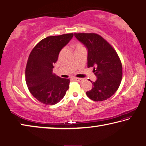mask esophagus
Here are the masks:
<instances>
[{
    "instance_id": "obj_1",
    "label": "esophagus",
    "mask_w": 146,
    "mask_h": 146,
    "mask_svg": "<svg viewBox=\"0 0 146 146\" xmlns=\"http://www.w3.org/2000/svg\"><path fill=\"white\" fill-rule=\"evenodd\" d=\"M74 79H75L76 81H79V82H82V81L84 80V79L82 78H74Z\"/></svg>"
}]
</instances>
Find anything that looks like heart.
Instances as JSON below:
<instances>
[{
	"mask_svg": "<svg viewBox=\"0 0 146 146\" xmlns=\"http://www.w3.org/2000/svg\"><path fill=\"white\" fill-rule=\"evenodd\" d=\"M75 47L76 49H78V48H82V46L81 44L80 43H76V44H75Z\"/></svg>",
	"mask_w": 146,
	"mask_h": 146,
	"instance_id": "1",
	"label": "heart"
}]
</instances>
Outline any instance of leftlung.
<instances>
[{"label":"left lung","instance_id":"1","mask_svg":"<svg viewBox=\"0 0 146 146\" xmlns=\"http://www.w3.org/2000/svg\"><path fill=\"white\" fill-rule=\"evenodd\" d=\"M74 35L88 49L87 67H94L93 72L97 78L95 82L92 81V89L86 95L95 102L106 100L116 93L121 81L123 68L119 57L100 35L75 33Z\"/></svg>","mask_w":146,"mask_h":146}]
</instances>
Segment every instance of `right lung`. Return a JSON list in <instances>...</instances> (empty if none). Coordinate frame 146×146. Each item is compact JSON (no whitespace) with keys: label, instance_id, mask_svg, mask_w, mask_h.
<instances>
[{"label":"right lung","instance_id":"add662e5","mask_svg":"<svg viewBox=\"0 0 146 146\" xmlns=\"http://www.w3.org/2000/svg\"><path fill=\"white\" fill-rule=\"evenodd\" d=\"M74 34L49 36L32 49L27 60L25 80L31 94L40 102L54 105L64 97L70 79L53 73L61 49L73 37Z\"/></svg>","mask_w":146,"mask_h":146}]
</instances>
